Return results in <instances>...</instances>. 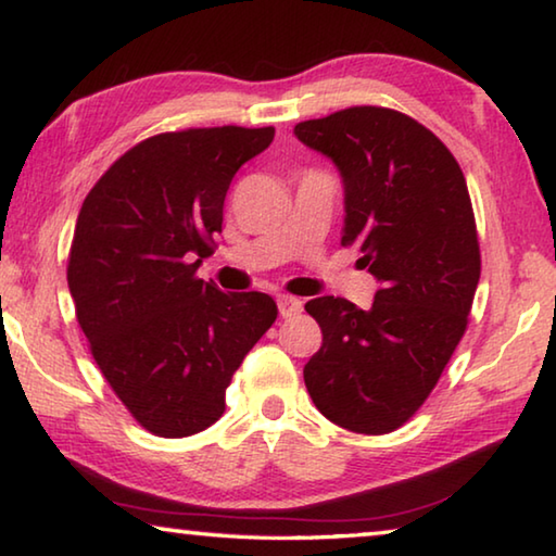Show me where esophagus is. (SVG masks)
Returning a JSON list of instances; mask_svg holds the SVG:
<instances>
[{"instance_id": "34e87169", "label": "esophagus", "mask_w": 556, "mask_h": 556, "mask_svg": "<svg viewBox=\"0 0 556 556\" xmlns=\"http://www.w3.org/2000/svg\"><path fill=\"white\" fill-rule=\"evenodd\" d=\"M277 306H279V316H281V318L299 316V314H301V308H304V304H301L299 299H294V296H287V294L277 296Z\"/></svg>"}]
</instances>
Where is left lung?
I'll return each instance as SVG.
<instances>
[{"label":"left lung","instance_id":"obj_1","mask_svg":"<svg viewBox=\"0 0 556 556\" xmlns=\"http://www.w3.org/2000/svg\"><path fill=\"white\" fill-rule=\"evenodd\" d=\"M294 131L341 168V244H357L382 285L368 312L343 296L306 301L324 336L306 390L333 425L390 434L427 402L466 333L481 279L466 178L434 131L390 108H345Z\"/></svg>","mask_w":556,"mask_h":556}]
</instances>
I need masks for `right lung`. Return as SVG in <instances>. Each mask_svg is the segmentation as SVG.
<instances>
[{
	"mask_svg": "<svg viewBox=\"0 0 556 556\" xmlns=\"http://www.w3.org/2000/svg\"><path fill=\"white\" fill-rule=\"evenodd\" d=\"M275 127H188L127 149L83 201L68 252L75 318L102 378L147 431L199 434L275 324V299L195 277L232 176Z\"/></svg>",
	"mask_w": 556,
	"mask_h": 556,
	"instance_id": "add662e5",
	"label": "right lung"
}]
</instances>
